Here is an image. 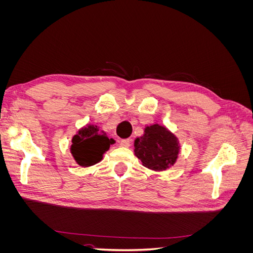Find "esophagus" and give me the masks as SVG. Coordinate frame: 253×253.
<instances>
[{
  "label": "esophagus",
  "instance_id": "obj_1",
  "mask_svg": "<svg viewBox=\"0 0 253 253\" xmlns=\"http://www.w3.org/2000/svg\"><path fill=\"white\" fill-rule=\"evenodd\" d=\"M118 144L120 147H124V148H128L129 145H131V140L129 139H121L118 141Z\"/></svg>",
  "mask_w": 253,
  "mask_h": 253
}]
</instances>
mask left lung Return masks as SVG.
Returning <instances> with one entry per match:
<instances>
[{
  "label": "left lung",
  "mask_w": 253,
  "mask_h": 253,
  "mask_svg": "<svg viewBox=\"0 0 253 253\" xmlns=\"http://www.w3.org/2000/svg\"><path fill=\"white\" fill-rule=\"evenodd\" d=\"M135 155L144 167L153 171H165L173 166L178 157L179 145L175 135L159 125L144 128V134L136 138Z\"/></svg>",
  "instance_id": "obj_1"
}]
</instances>
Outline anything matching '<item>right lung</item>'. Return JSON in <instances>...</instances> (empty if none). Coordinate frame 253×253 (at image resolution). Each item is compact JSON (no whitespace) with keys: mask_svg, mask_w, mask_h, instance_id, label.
I'll return each mask as SVG.
<instances>
[{"mask_svg":"<svg viewBox=\"0 0 253 253\" xmlns=\"http://www.w3.org/2000/svg\"><path fill=\"white\" fill-rule=\"evenodd\" d=\"M72 142L71 152L77 164L90 167L100 162L115 140L99 131L97 126H87L79 129Z\"/></svg>","mask_w":253,"mask_h":253,"instance_id":"obj_1","label":"right lung"}]
</instances>
